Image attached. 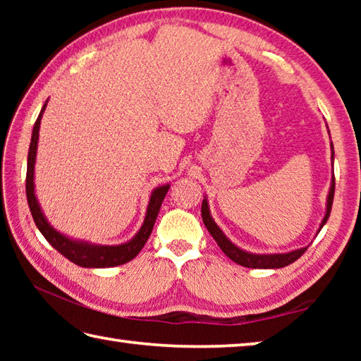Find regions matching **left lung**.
<instances>
[{"mask_svg":"<svg viewBox=\"0 0 361 361\" xmlns=\"http://www.w3.org/2000/svg\"><path fill=\"white\" fill-rule=\"evenodd\" d=\"M331 148H333V143H331ZM333 156L334 157V151ZM334 175H333V181H331V188H329V194H328V204H326V215L323 218V221L320 224V229L323 228V224L326 223V219L329 218V213H331V205H333V197H334ZM202 221L205 224V228L209 229V232L212 234L213 239L216 240L218 247L223 250V253L231 258L234 262L240 266H245V267H252V269H279V267H285L291 264V262H295L298 258H301L304 255L305 250L307 247L304 248H299L295 250V252H290V253H279V255H253V253H248V252H243L239 247H235L234 243H232L228 237L223 234V231L218 228L216 223L213 221V218L210 215V210H209V204H207V199H204L202 202Z\"/></svg>","mask_w":361,"mask_h":361,"instance_id":"left-lung-1","label":"left lung"}]
</instances>
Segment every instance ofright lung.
Segmentation results:
<instances>
[{
  "label": "right lung",
  "mask_w": 361,
  "mask_h": 361,
  "mask_svg": "<svg viewBox=\"0 0 361 361\" xmlns=\"http://www.w3.org/2000/svg\"><path fill=\"white\" fill-rule=\"evenodd\" d=\"M44 106H42L38 119L35 122L33 133H32V143H30L28 149V164H27V180H25V189H27V200L30 212H32V216L35 219L36 226L41 231V234L44 235V239L51 243V245L57 250L60 255H63L65 258H68L71 262L81 266V267H114L119 264H126V262L132 261L135 256L140 253V250L145 247L146 240L149 239L151 231L154 228L157 213L161 210L162 200L166 197L169 191V185L159 186L151 194L148 210H146L145 223L142 229L138 231V234L133 237L132 240L127 243H122V245L116 247H100V245H90V243L85 242H76L71 240L63 234H60L51 224L46 221L44 215L39 209L38 200H36L35 195V183H33V173H35V159H36V148H38V137H39V124H41V116L44 111Z\"/></svg>",
  "instance_id": "1"
}]
</instances>
